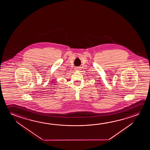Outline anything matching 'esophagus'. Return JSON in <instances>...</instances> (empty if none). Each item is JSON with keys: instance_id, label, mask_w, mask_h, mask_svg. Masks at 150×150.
Here are the masks:
<instances>
[{"instance_id": "obj_1", "label": "esophagus", "mask_w": 150, "mask_h": 150, "mask_svg": "<svg viewBox=\"0 0 150 150\" xmlns=\"http://www.w3.org/2000/svg\"><path fill=\"white\" fill-rule=\"evenodd\" d=\"M75 70L77 71H80L81 70V67H75Z\"/></svg>"}]
</instances>
